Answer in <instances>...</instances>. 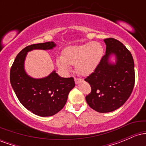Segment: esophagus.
Returning <instances> with one entry per match:
<instances>
[{
  "label": "esophagus",
  "instance_id": "1",
  "mask_svg": "<svg viewBox=\"0 0 146 146\" xmlns=\"http://www.w3.org/2000/svg\"><path fill=\"white\" fill-rule=\"evenodd\" d=\"M82 81V80L80 78H75V82L76 84H79L80 82H81Z\"/></svg>",
  "mask_w": 146,
  "mask_h": 146
}]
</instances>
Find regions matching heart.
I'll return each mask as SVG.
<instances>
[{
    "label": "heart",
    "instance_id": "obj_1",
    "mask_svg": "<svg viewBox=\"0 0 146 146\" xmlns=\"http://www.w3.org/2000/svg\"><path fill=\"white\" fill-rule=\"evenodd\" d=\"M103 53L102 46L96 42L69 46L64 49L63 56L58 58L57 64L62 70L66 72L71 69L70 65L75 64V68L80 74L86 75L94 71L102 59Z\"/></svg>",
    "mask_w": 146,
    "mask_h": 146
}]
</instances>
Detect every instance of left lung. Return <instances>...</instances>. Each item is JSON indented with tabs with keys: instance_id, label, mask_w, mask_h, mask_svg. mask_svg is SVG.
I'll list each match as a JSON object with an SVG mask.
<instances>
[{
	"instance_id": "8db88e82",
	"label": "left lung",
	"mask_w": 146,
	"mask_h": 146,
	"mask_svg": "<svg viewBox=\"0 0 146 146\" xmlns=\"http://www.w3.org/2000/svg\"><path fill=\"white\" fill-rule=\"evenodd\" d=\"M106 54L93 73L85 79L91 86L87 104L99 113H109L121 107L133 90L135 81L134 60L130 51L115 38L104 40ZM115 62L110 63L111 55Z\"/></svg>"
}]
</instances>
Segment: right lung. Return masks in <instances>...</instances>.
Wrapping results in <instances>:
<instances>
[{"instance_id": "right-lung-1", "label": "right lung", "mask_w": 146, "mask_h": 146, "mask_svg": "<svg viewBox=\"0 0 146 146\" xmlns=\"http://www.w3.org/2000/svg\"><path fill=\"white\" fill-rule=\"evenodd\" d=\"M56 46L53 42H47L26 46L16 57L10 70V82L18 100L25 108L38 116H53L62 109L68 93L75 85L73 78H61L56 71L40 79L31 78L25 72L27 52L52 49Z\"/></svg>"}]
</instances>
